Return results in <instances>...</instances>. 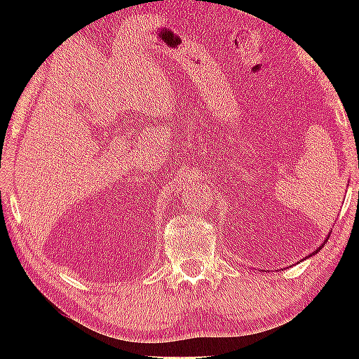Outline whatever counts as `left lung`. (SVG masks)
<instances>
[{
    "mask_svg": "<svg viewBox=\"0 0 359 359\" xmlns=\"http://www.w3.org/2000/svg\"><path fill=\"white\" fill-rule=\"evenodd\" d=\"M318 250H320V248H318ZM318 250H317V252H318ZM317 252H316V253H317Z\"/></svg>",
    "mask_w": 359,
    "mask_h": 359,
    "instance_id": "8db88e82",
    "label": "left lung"
}]
</instances>
